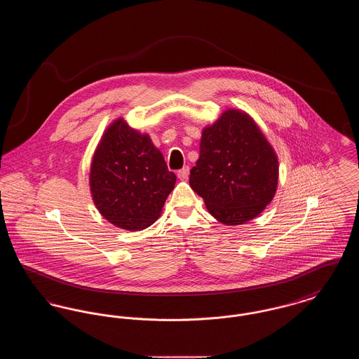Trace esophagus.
<instances>
[{
	"mask_svg": "<svg viewBox=\"0 0 359 359\" xmlns=\"http://www.w3.org/2000/svg\"><path fill=\"white\" fill-rule=\"evenodd\" d=\"M188 175H189V168L188 167H184V168H182L180 171L177 172V177L180 180H187Z\"/></svg>",
	"mask_w": 359,
	"mask_h": 359,
	"instance_id": "34e87169",
	"label": "esophagus"
}]
</instances>
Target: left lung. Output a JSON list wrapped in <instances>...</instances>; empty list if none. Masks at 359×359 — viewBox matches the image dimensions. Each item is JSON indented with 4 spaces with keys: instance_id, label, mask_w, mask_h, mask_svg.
<instances>
[{
    "instance_id": "obj_1",
    "label": "left lung",
    "mask_w": 359,
    "mask_h": 359,
    "mask_svg": "<svg viewBox=\"0 0 359 359\" xmlns=\"http://www.w3.org/2000/svg\"><path fill=\"white\" fill-rule=\"evenodd\" d=\"M277 183L276 151L246 111L227 109L203 128L189 186L218 222L237 226L255 219L272 202Z\"/></svg>"
}]
</instances>
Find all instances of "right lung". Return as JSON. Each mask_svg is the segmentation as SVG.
<instances>
[{"mask_svg": "<svg viewBox=\"0 0 359 359\" xmlns=\"http://www.w3.org/2000/svg\"><path fill=\"white\" fill-rule=\"evenodd\" d=\"M176 183L148 133L122 117L113 121L94 151L88 184L106 221L128 231L154 224Z\"/></svg>", "mask_w": 359, "mask_h": 359, "instance_id": "obj_1", "label": "right lung"}]
</instances>
